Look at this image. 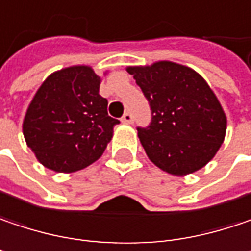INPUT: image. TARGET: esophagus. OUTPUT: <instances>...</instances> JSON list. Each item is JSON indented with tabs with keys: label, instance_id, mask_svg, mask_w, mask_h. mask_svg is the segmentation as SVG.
<instances>
[{
	"label": "esophagus",
	"instance_id": "34e87169",
	"mask_svg": "<svg viewBox=\"0 0 251 251\" xmlns=\"http://www.w3.org/2000/svg\"><path fill=\"white\" fill-rule=\"evenodd\" d=\"M122 122H124V124H127V125L132 124V122H133V115H132L130 112H126L125 115L122 116Z\"/></svg>",
	"mask_w": 251,
	"mask_h": 251
}]
</instances>
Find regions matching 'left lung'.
I'll list each match as a JSON object with an SVG mask.
<instances>
[{
	"mask_svg": "<svg viewBox=\"0 0 251 251\" xmlns=\"http://www.w3.org/2000/svg\"><path fill=\"white\" fill-rule=\"evenodd\" d=\"M152 109V122L138 127L151 162L175 176L204 168L220 149L227 118L212 88L195 69L172 61L126 67Z\"/></svg>",
	"mask_w": 251,
	"mask_h": 251,
	"instance_id": "obj_1",
	"label": "left lung"
}]
</instances>
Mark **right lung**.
Masks as SVG:
<instances>
[{
  "label": "right lung",
  "instance_id": "obj_1",
  "mask_svg": "<svg viewBox=\"0 0 251 251\" xmlns=\"http://www.w3.org/2000/svg\"><path fill=\"white\" fill-rule=\"evenodd\" d=\"M100 82L91 67L74 65L52 72L38 88L23 133L41 165L72 173L105 152L119 121L108 115V100L99 95Z\"/></svg>",
  "mask_w": 251,
  "mask_h": 251
}]
</instances>
